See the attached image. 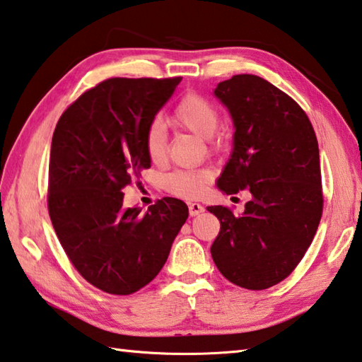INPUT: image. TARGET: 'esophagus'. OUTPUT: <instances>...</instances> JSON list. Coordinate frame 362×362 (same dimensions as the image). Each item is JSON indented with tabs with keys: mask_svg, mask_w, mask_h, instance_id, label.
Returning a JSON list of instances; mask_svg holds the SVG:
<instances>
[{
	"mask_svg": "<svg viewBox=\"0 0 362 362\" xmlns=\"http://www.w3.org/2000/svg\"><path fill=\"white\" fill-rule=\"evenodd\" d=\"M188 209H189V215H192V216H196V215H199V214L204 212V207L198 202H189Z\"/></svg>",
	"mask_w": 362,
	"mask_h": 362,
	"instance_id": "esophagus-1",
	"label": "esophagus"
}]
</instances>
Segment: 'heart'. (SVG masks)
<instances>
[{
	"instance_id": "1",
	"label": "heart",
	"mask_w": 362,
	"mask_h": 362,
	"mask_svg": "<svg viewBox=\"0 0 362 362\" xmlns=\"http://www.w3.org/2000/svg\"><path fill=\"white\" fill-rule=\"evenodd\" d=\"M174 120L180 128L189 131L201 139H210L218 129L220 115L212 103L199 95H187L177 104ZM168 134L160 120L150 123L146 133V150L152 161H161L166 155ZM210 170H177L164 179V185L170 193L183 198H196L204 193L207 183L212 180Z\"/></svg>"
}]
</instances>
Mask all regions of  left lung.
<instances>
[{
    "mask_svg": "<svg viewBox=\"0 0 362 362\" xmlns=\"http://www.w3.org/2000/svg\"><path fill=\"white\" fill-rule=\"evenodd\" d=\"M214 95L234 127L231 155L216 185L226 194L248 189L252 199L240 215L207 207L221 225L210 253L234 285L266 290L293 272L318 229V141L299 104L258 76H233Z\"/></svg>",
    "mask_w": 362,
    "mask_h": 362,
    "instance_id": "1",
    "label": "left lung"
}]
</instances>
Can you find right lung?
Listing matches in <instances>:
<instances>
[{
  "label": "right lung",
  "mask_w": 362,
  "mask_h": 362,
  "mask_svg": "<svg viewBox=\"0 0 362 362\" xmlns=\"http://www.w3.org/2000/svg\"><path fill=\"white\" fill-rule=\"evenodd\" d=\"M182 78H107L64 110L52 137L49 215L82 277L110 294L150 284L188 218L187 204L163 198L141 214L122 189L152 160L146 133Z\"/></svg>",
  "instance_id": "obj_1"
}]
</instances>
